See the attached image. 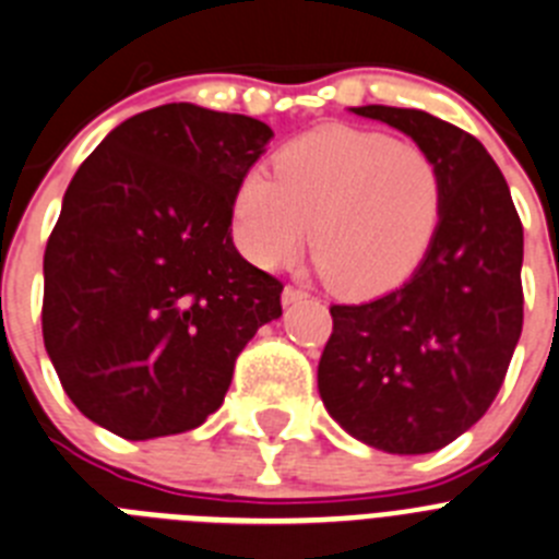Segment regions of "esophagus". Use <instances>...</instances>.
Segmentation results:
<instances>
[{
  "label": "esophagus",
  "instance_id": "1",
  "mask_svg": "<svg viewBox=\"0 0 559 559\" xmlns=\"http://www.w3.org/2000/svg\"><path fill=\"white\" fill-rule=\"evenodd\" d=\"M281 300H284V306H295V304H300V300H306V292L298 289V286H284V292H281Z\"/></svg>",
  "mask_w": 559,
  "mask_h": 559
}]
</instances>
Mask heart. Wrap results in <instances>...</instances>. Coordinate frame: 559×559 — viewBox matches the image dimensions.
Segmentation results:
<instances>
[{
    "label": "heart",
    "instance_id": "obj_1",
    "mask_svg": "<svg viewBox=\"0 0 559 559\" xmlns=\"http://www.w3.org/2000/svg\"><path fill=\"white\" fill-rule=\"evenodd\" d=\"M445 205L437 160L379 130L323 128L245 175L230 200L236 248L253 264H286L309 239L340 295L370 298L399 286L429 253Z\"/></svg>",
    "mask_w": 559,
    "mask_h": 559
}]
</instances>
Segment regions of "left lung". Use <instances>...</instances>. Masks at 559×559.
<instances>
[{
	"mask_svg": "<svg viewBox=\"0 0 559 559\" xmlns=\"http://www.w3.org/2000/svg\"><path fill=\"white\" fill-rule=\"evenodd\" d=\"M401 130L442 173L435 242L399 289L331 306L317 367L325 409L386 454H429L490 409L524 329V228L510 186L479 139L426 110L350 108Z\"/></svg>",
	"mask_w": 559,
	"mask_h": 559,
	"instance_id": "left-lung-1",
	"label": "left lung"
}]
</instances>
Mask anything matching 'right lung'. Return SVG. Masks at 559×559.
I'll return each mask as SVG.
<instances>
[{
	"label": "right lung",
	"mask_w": 559,
	"mask_h": 559,
	"mask_svg": "<svg viewBox=\"0 0 559 559\" xmlns=\"http://www.w3.org/2000/svg\"><path fill=\"white\" fill-rule=\"evenodd\" d=\"M273 130L169 103L80 164L44 253V345L88 420L124 440L198 429L284 284L230 239L236 183Z\"/></svg>",
	"instance_id": "add662e5"
}]
</instances>
